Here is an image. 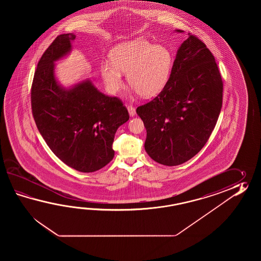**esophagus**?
<instances>
[{
	"instance_id": "esophagus-1",
	"label": "esophagus",
	"mask_w": 261,
	"mask_h": 261,
	"mask_svg": "<svg viewBox=\"0 0 261 261\" xmlns=\"http://www.w3.org/2000/svg\"><path fill=\"white\" fill-rule=\"evenodd\" d=\"M128 114H129V116L130 117H134L135 116V114H136V111H135V108L132 106H128Z\"/></svg>"
}]
</instances>
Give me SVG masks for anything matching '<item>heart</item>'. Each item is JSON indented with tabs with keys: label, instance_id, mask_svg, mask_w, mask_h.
I'll use <instances>...</instances> for the list:
<instances>
[{
	"label": "heart",
	"instance_id": "obj_1",
	"mask_svg": "<svg viewBox=\"0 0 261 261\" xmlns=\"http://www.w3.org/2000/svg\"><path fill=\"white\" fill-rule=\"evenodd\" d=\"M111 62H102L100 73L106 88L117 93L123 86L122 72L139 94L152 97L164 88L173 64L171 49L136 38L116 45L110 52Z\"/></svg>",
	"mask_w": 261,
	"mask_h": 261
}]
</instances>
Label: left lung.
Instances as JSON below:
<instances>
[{
  "instance_id": "left-lung-1",
  "label": "left lung",
  "mask_w": 261,
  "mask_h": 261,
  "mask_svg": "<svg viewBox=\"0 0 261 261\" xmlns=\"http://www.w3.org/2000/svg\"><path fill=\"white\" fill-rule=\"evenodd\" d=\"M222 98L223 81L215 57L189 33L161 93L136 109L146 129L144 149L150 158L176 166L197 155L216 127Z\"/></svg>"
}]
</instances>
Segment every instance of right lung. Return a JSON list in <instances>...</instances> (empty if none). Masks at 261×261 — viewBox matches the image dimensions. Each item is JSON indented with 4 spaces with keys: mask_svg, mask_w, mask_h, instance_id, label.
<instances>
[{
    "mask_svg": "<svg viewBox=\"0 0 261 261\" xmlns=\"http://www.w3.org/2000/svg\"><path fill=\"white\" fill-rule=\"evenodd\" d=\"M74 39L72 34L57 36L41 57L32 85V111L61 161L79 172H96L113 160L115 134L129 116L121 100L101 93L89 79L69 89L58 84L54 62L71 51Z\"/></svg>",
    "mask_w": 261,
    "mask_h": 261,
    "instance_id": "obj_1",
    "label": "right lung"
}]
</instances>
